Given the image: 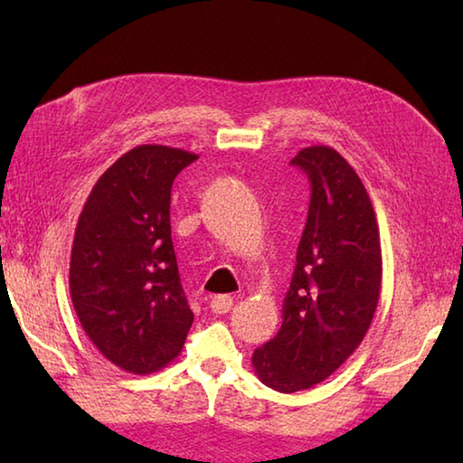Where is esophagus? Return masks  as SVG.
I'll return each instance as SVG.
<instances>
[{
    "instance_id": "1",
    "label": "esophagus",
    "mask_w": 463,
    "mask_h": 463,
    "mask_svg": "<svg viewBox=\"0 0 463 463\" xmlns=\"http://www.w3.org/2000/svg\"><path fill=\"white\" fill-rule=\"evenodd\" d=\"M232 308V297L231 294H216L211 298V310L214 314H226Z\"/></svg>"
}]
</instances>
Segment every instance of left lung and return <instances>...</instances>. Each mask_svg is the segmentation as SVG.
Instances as JSON below:
<instances>
[{
  "instance_id": "left-lung-1",
  "label": "left lung",
  "mask_w": 463,
  "mask_h": 463,
  "mask_svg": "<svg viewBox=\"0 0 463 463\" xmlns=\"http://www.w3.org/2000/svg\"><path fill=\"white\" fill-rule=\"evenodd\" d=\"M308 176L310 204L277 336L252 354L269 388L292 394L326 380L366 336L378 307L382 250L360 176L330 146L290 161Z\"/></svg>"
}]
</instances>
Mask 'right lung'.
<instances>
[{
    "instance_id": "1",
    "label": "right lung",
    "mask_w": 463,
    "mask_h": 463,
    "mask_svg": "<svg viewBox=\"0 0 463 463\" xmlns=\"http://www.w3.org/2000/svg\"><path fill=\"white\" fill-rule=\"evenodd\" d=\"M199 156L163 145L125 153L97 181L75 229L69 288L107 360L151 373L181 352L193 324L171 239L175 176Z\"/></svg>"
}]
</instances>
